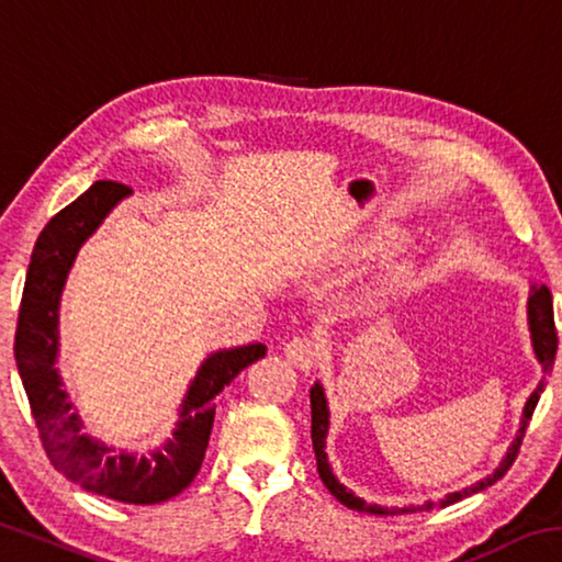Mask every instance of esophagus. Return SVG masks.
<instances>
[{
	"label": "esophagus",
	"mask_w": 562,
	"mask_h": 562,
	"mask_svg": "<svg viewBox=\"0 0 562 562\" xmlns=\"http://www.w3.org/2000/svg\"><path fill=\"white\" fill-rule=\"evenodd\" d=\"M284 357L302 372H310L322 357V341L317 337H292L284 345Z\"/></svg>",
	"instance_id": "esophagus-1"
}]
</instances>
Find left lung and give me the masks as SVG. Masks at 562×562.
I'll return each mask as SVG.
<instances>
[{
    "label": "left lung",
    "instance_id": "8db88e82",
    "mask_svg": "<svg viewBox=\"0 0 562 562\" xmlns=\"http://www.w3.org/2000/svg\"><path fill=\"white\" fill-rule=\"evenodd\" d=\"M528 327H530L532 351H536L540 367H543V379H540L538 386H536V392L530 394V398L526 402V408H522L520 429L516 434V439H513V443H510L506 459H503L498 469L493 471L491 475H486V479H483V481L473 483V486L463 488V491L449 493V496H443L441 501H426L424 506H408V508L369 506V503H364L359 496H355V493H351L347 486H341V483L337 481V475L331 473L329 461H327V453H325V439H327V429H329V408H327L325 389H322L319 384L312 386L310 389L312 446H315V459H317L319 479H322V483H325L331 496H335L339 503H345V506L351 508V510H367V513H374V516H396V513H416V510L446 508V506H451V503L461 501V498H469V496H473V493L488 488L498 479H503V475H506V471L513 465V461H516L518 451H520V443H522V436H526L530 416H532V412H536L538 398H540V394H543V389H546V376L553 372V361H555V351H558V331H555V319H553V294H550V290L546 288V284H540V288H530Z\"/></svg>",
    "mask_w": 562,
    "mask_h": 562
}]
</instances>
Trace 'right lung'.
<instances>
[{"label": "right lung", "mask_w": 562, "mask_h": 562, "mask_svg": "<svg viewBox=\"0 0 562 562\" xmlns=\"http://www.w3.org/2000/svg\"><path fill=\"white\" fill-rule=\"evenodd\" d=\"M128 193L131 188L116 180H97L87 193L46 223L26 270L14 359L42 446L54 469L97 496L133 506H154L178 496L193 483L211 441L215 396L245 367L265 357L268 347L247 345L207 357L180 404L173 439L150 456L116 453L111 446L81 434V418L71 414L69 394L61 389L54 367L59 351V300L79 247Z\"/></svg>", "instance_id": "obj_1"}]
</instances>
